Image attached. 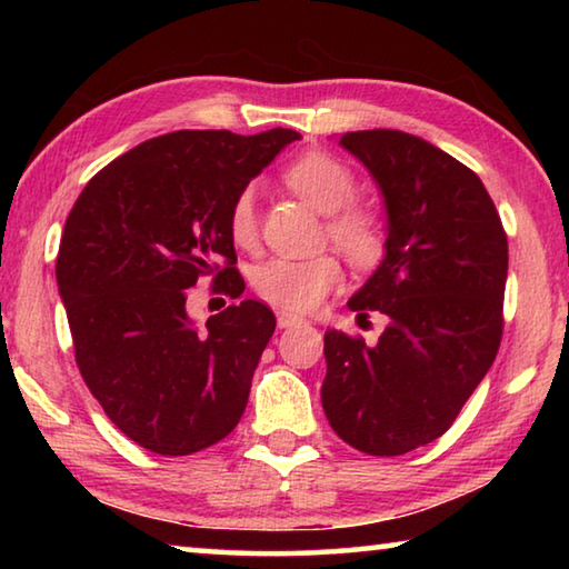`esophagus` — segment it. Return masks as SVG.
I'll use <instances>...</instances> for the list:
<instances>
[{
	"label": "esophagus",
	"instance_id": "34e87169",
	"mask_svg": "<svg viewBox=\"0 0 569 569\" xmlns=\"http://www.w3.org/2000/svg\"><path fill=\"white\" fill-rule=\"evenodd\" d=\"M301 323H306L303 316H296L291 311H278V326H281V329H291V326H301Z\"/></svg>",
	"mask_w": 569,
	"mask_h": 569
}]
</instances>
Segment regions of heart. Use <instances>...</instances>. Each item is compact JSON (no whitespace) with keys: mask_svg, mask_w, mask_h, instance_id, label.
<instances>
[{"mask_svg":"<svg viewBox=\"0 0 569 569\" xmlns=\"http://www.w3.org/2000/svg\"><path fill=\"white\" fill-rule=\"evenodd\" d=\"M286 182L321 213H331L326 230L353 263L371 266L383 253V230L371 210L349 206L356 196L351 170L326 152H306L286 170ZM228 233L238 248H256L258 213L256 188H243L228 213ZM341 283V266L333 256L311 258L276 256L258 263L250 273V286L283 311L308 313Z\"/></svg>","mask_w":569,"mask_h":569,"instance_id":"heart-1","label":"heart"}]
</instances>
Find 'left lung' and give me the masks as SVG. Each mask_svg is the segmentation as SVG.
Masks as SVG:
<instances>
[{"instance_id": "obj_1", "label": "left lung", "mask_w": 569, "mask_h": 569, "mask_svg": "<svg viewBox=\"0 0 569 569\" xmlns=\"http://www.w3.org/2000/svg\"><path fill=\"white\" fill-rule=\"evenodd\" d=\"M387 208V253L351 296L389 326L369 346L326 331V419L346 445L399 457L439 439L502 341L507 236L477 172L417 134H341Z\"/></svg>"}]
</instances>
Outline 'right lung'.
Masks as SVG:
<instances>
[{
    "label": "right lung",
    "mask_w": 569,
    "mask_h": 569,
    "mask_svg": "<svg viewBox=\"0 0 569 569\" xmlns=\"http://www.w3.org/2000/svg\"><path fill=\"white\" fill-rule=\"evenodd\" d=\"M298 138L283 128L160 134L102 168L70 210L57 286L74 361L134 445L186 457L226 439L243 417L276 316L246 298L198 329L188 288L216 272V291H246L233 268L230 206Z\"/></svg>",
    "instance_id": "add662e5"
}]
</instances>
